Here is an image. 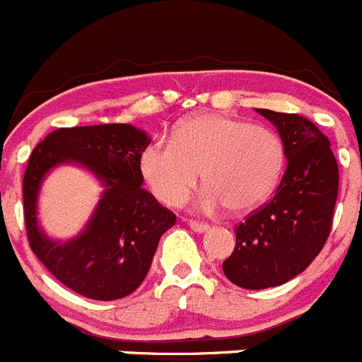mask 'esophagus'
<instances>
[{
    "label": "esophagus",
    "instance_id": "esophagus-1",
    "mask_svg": "<svg viewBox=\"0 0 362 362\" xmlns=\"http://www.w3.org/2000/svg\"><path fill=\"white\" fill-rule=\"evenodd\" d=\"M188 226H190V228L194 230V232H197V233L206 232V230L210 228V226L206 225V223H201V221H194V219L188 221Z\"/></svg>",
    "mask_w": 362,
    "mask_h": 362
}]
</instances>
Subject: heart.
I'll list each match as a JSON object with an SVG mask.
<instances>
[{"instance_id":"heart-1","label":"heart","mask_w":362,"mask_h":362,"mask_svg":"<svg viewBox=\"0 0 362 362\" xmlns=\"http://www.w3.org/2000/svg\"><path fill=\"white\" fill-rule=\"evenodd\" d=\"M284 150L272 130L225 114H203L179 124L174 139H153L139 159L152 194L168 206H179L197 187L206 185L201 206L225 204L248 212L267 201L281 177Z\"/></svg>"}]
</instances>
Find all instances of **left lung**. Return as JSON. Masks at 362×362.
I'll return each mask as SVG.
<instances>
[{"label":"left lung","mask_w":362,"mask_h":362,"mask_svg":"<svg viewBox=\"0 0 362 362\" xmlns=\"http://www.w3.org/2000/svg\"><path fill=\"white\" fill-rule=\"evenodd\" d=\"M277 129L288 161L276 196L235 226V248L223 263L241 288L279 286L305 272L330 235L339 168L328 137L299 114L257 108Z\"/></svg>","instance_id":"1"}]
</instances>
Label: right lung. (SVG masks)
I'll return each mask as SVG.
<instances>
[{"label":"right lung","instance_id":"1","mask_svg":"<svg viewBox=\"0 0 362 362\" xmlns=\"http://www.w3.org/2000/svg\"><path fill=\"white\" fill-rule=\"evenodd\" d=\"M146 132L112 123L57 129L32 150L23 175V212L32 252L45 268L79 296L95 300L127 297L143 283L159 239L175 225V214L141 188L139 168ZM85 165L104 185L98 206L83 232L54 242L37 223V196L54 165Z\"/></svg>","mask_w":362,"mask_h":362}]
</instances>
